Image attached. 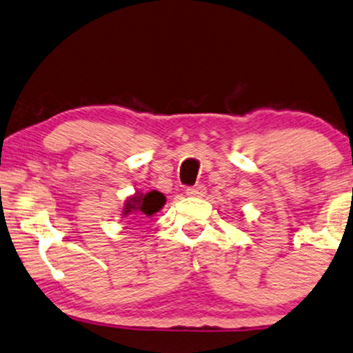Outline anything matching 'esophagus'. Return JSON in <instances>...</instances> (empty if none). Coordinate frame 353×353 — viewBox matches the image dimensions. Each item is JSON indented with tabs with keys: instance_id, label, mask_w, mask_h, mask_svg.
I'll return each instance as SVG.
<instances>
[{
	"instance_id": "34e87169",
	"label": "esophagus",
	"mask_w": 353,
	"mask_h": 353,
	"mask_svg": "<svg viewBox=\"0 0 353 353\" xmlns=\"http://www.w3.org/2000/svg\"><path fill=\"white\" fill-rule=\"evenodd\" d=\"M185 194L189 196H195V199H201V196H205L206 194V187L205 185H195V187H190V189L185 190Z\"/></svg>"
}]
</instances>
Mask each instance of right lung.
I'll use <instances>...</instances> for the list:
<instances>
[{"mask_svg":"<svg viewBox=\"0 0 353 353\" xmlns=\"http://www.w3.org/2000/svg\"><path fill=\"white\" fill-rule=\"evenodd\" d=\"M166 205V196L158 190L140 192L135 190L134 195L128 196L122 206V219H139V218H152L157 214L163 206Z\"/></svg>","mask_w":353,"mask_h":353,"instance_id":"obj_1","label":"right lung"}]
</instances>
